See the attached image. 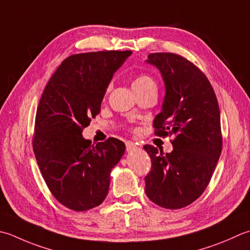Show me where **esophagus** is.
<instances>
[{"label": "esophagus", "mask_w": 250, "mask_h": 250, "mask_svg": "<svg viewBox=\"0 0 250 250\" xmlns=\"http://www.w3.org/2000/svg\"><path fill=\"white\" fill-rule=\"evenodd\" d=\"M136 147H138V146H136V144L134 143V142L128 141V142H126V143H125V148H126V150H128V151L133 150V149H135Z\"/></svg>", "instance_id": "1"}]
</instances>
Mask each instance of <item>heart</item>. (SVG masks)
Instances as JSON below:
<instances>
[{"label": "heart", "instance_id": "1", "mask_svg": "<svg viewBox=\"0 0 250 250\" xmlns=\"http://www.w3.org/2000/svg\"><path fill=\"white\" fill-rule=\"evenodd\" d=\"M132 87L135 93L138 92H143L147 90H157V83H156L155 79L149 75H146V73H142V75L136 76L134 78L133 82H132ZM111 89L109 85L107 87V93H108Z\"/></svg>", "mask_w": 250, "mask_h": 250}]
</instances>
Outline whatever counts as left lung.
<instances>
[{"label":"left lung","instance_id":"left-lung-1","mask_svg":"<svg viewBox=\"0 0 250 250\" xmlns=\"http://www.w3.org/2000/svg\"><path fill=\"white\" fill-rule=\"evenodd\" d=\"M146 62L158 68L166 86L155 135L171 136L173 150L144 145L151 160L145 193L160 207L180 209L204 193L221 155L218 100L204 72L183 56L151 53Z\"/></svg>","mask_w":250,"mask_h":250}]
</instances>
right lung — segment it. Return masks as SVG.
<instances>
[{
    "instance_id": "add662e5",
    "label": "right lung",
    "mask_w": 250,
    "mask_h": 250,
    "mask_svg": "<svg viewBox=\"0 0 250 250\" xmlns=\"http://www.w3.org/2000/svg\"><path fill=\"white\" fill-rule=\"evenodd\" d=\"M131 51H101L67 57L39 103L33 151L48 189L63 206L85 211L108 194L110 171L125 150L109 138L92 145L82 131L100 114L107 86Z\"/></svg>"
}]
</instances>
